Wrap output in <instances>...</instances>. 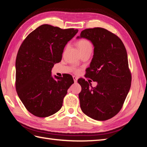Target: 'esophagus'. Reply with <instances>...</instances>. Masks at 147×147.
<instances>
[{
	"label": "esophagus",
	"mask_w": 147,
	"mask_h": 147,
	"mask_svg": "<svg viewBox=\"0 0 147 147\" xmlns=\"http://www.w3.org/2000/svg\"><path fill=\"white\" fill-rule=\"evenodd\" d=\"M73 80H74V83H76L77 81H78V78L76 76H73Z\"/></svg>",
	"instance_id": "obj_1"
}]
</instances>
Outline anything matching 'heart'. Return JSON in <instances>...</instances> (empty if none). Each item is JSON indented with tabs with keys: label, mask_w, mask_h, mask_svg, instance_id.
Masks as SVG:
<instances>
[{
	"label": "heart",
	"mask_w": 147,
	"mask_h": 147,
	"mask_svg": "<svg viewBox=\"0 0 147 147\" xmlns=\"http://www.w3.org/2000/svg\"><path fill=\"white\" fill-rule=\"evenodd\" d=\"M78 49L80 54L86 51H92V45L88 40L87 39H82L79 40L76 43ZM74 71L76 73H78L79 70L75 69Z\"/></svg>",
	"instance_id": "obj_1"
}]
</instances>
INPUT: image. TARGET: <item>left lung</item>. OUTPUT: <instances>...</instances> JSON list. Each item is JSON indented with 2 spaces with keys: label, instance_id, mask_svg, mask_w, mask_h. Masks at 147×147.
I'll use <instances>...</instances> for the list:
<instances>
[{
  "label": "left lung",
  "instance_id": "obj_1",
  "mask_svg": "<svg viewBox=\"0 0 147 147\" xmlns=\"http://www.w3.org/2000/svg\"><path fill=\"white\" fill-rule=\"evenodd\" d=\"M79 38L90 40L94 46L86 75L97 82L93 88L85 80L78 81L82 86L80 107L93 119H109L121 111L131 87V74L126 48L117 35L102 28L84 30Z\"/></svg>",
  "mask_w": 147,
  "mask_h": 147
}]
</instances>
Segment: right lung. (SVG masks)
<instances>
[{
  "label": "right lung",
  "mask_w": 147,
  "mask_h": 147,
  "mask_svg": "<svg viewBox=\"0 0 147 147\" xmlns=\"http://www.w3.org/2000/svg\"><path fill=\"white\" fill-rule=\"evenodd\" d=\"M78 32L43 24L22 43L16 60V89L30 113L46 117L61 109L73 77L52 76L54 64L60 62L67 43Z\"/></svg>",
  "instance_id": "1"
}]
</instances>
